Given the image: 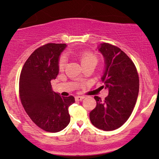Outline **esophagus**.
Returning <instances> with one entry per match:
<instances>
[{
  "mask_svg": "<svg viewBox=\"0 0 159 159\" xmlns=\"http://www.w3.org/2000/svg\"><path fill=\"white\" fill-rule=\"evenodd\" d=\"M84 98V96H76L75 97V100H76V101H82V100H83Z\"/></svg>",
  "mask_w": 159,
  "mask_h": 159,
  "instance_id": "34e87169",
  "label": "esophagus"
}]
</instances>
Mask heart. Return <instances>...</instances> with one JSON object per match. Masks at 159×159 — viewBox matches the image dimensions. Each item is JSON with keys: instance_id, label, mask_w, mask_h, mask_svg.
I'll return each mask as SVG.
<instances>
[{"instance_id": "1", "label": "heart", "mask_w": 159, "mask_h": 159, "mask_svg": "<svg viewBox=\"0 0 159 159\" xmlns=\"http://www.w3.org/2000/svg\"><path fill=\"white\" fill-rule=\"evenodd\" d=\"M77 56L83 66L90 64V63L97 64L98 62V56L95 53H93V52L90 51H82L81 53H78ZM65 65H66V57H65V56L63 55L58 59V69L60 70H62L64 68Z\"/></svg>"}]
</instances>
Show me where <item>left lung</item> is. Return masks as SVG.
Instances as JSON below:
<instances>
[{
  "instance_id": "1",
  "label": "left lung",
  "mask_w": 159,
  "mask_h": 159,
  "mask_svg": "<svg viewBox=\"0 0 159 159\" xmlns=\"http://www.w3.org/2000/svg\"><path fill=\"white\" fill-rule=\"evenodd\" d=\"M99 51L106 63L102 81L109 92L103 101L94 97L97 104L90 119L95 127L111 131L121 127L131 115L138 96L139 77L133 61L119 48L103 43Z\"/></svg>"
}]
</instances>
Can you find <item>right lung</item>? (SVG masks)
Instances as JSON below:
<instances>
[{
  "label": "right lung",
  "mask_w": 159,
  "mask_h": 159,
  "mask_svg": "<svg viewBox=\"0 0 159 159\" xmlns=\"http://www.w3.org/2000/svg\"><path fill=\"white\" fill-rule=\"evenodd\" d=\"M64 43H48L37 48L24 64L19 77V97L35 125L48 132L64 129L70 121L69 107L73 96L53 92L51 81L58 75V57Z\"/></svg>",
  "instance_id": "add662e5"
}]
</instances>
